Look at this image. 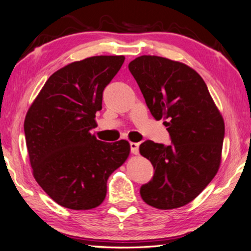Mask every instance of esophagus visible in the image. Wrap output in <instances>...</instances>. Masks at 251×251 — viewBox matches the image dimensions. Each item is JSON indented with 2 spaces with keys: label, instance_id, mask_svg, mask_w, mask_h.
Wrapping results in <instances>:
<instances>
[{
  "label": "esophagus",
  "instance_id": "1",
  "mask_svg": "<svg viewBox=\"0 0 251 251\" xmlns=\"http://www.w3.org/2000/svg\"><path fill=\"white\" fill-rule=\"evenodd\" d=\"M138 145L140 144L136 143V142H130V151H132L133 154H138Z\"/></svg>",
  "mask_w": 251,
  "mask_h": 251
}]
</instances>
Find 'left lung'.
<instances>
[{"label":"left lung","instance_id":"left-lung-1","mask_svg":"<svg viewBox=\"0 0 251 251\" xmlns=\"http://www.w3.org/2000/svg\"><path fill=\"white\" fill-rule=\"evenodd\" d=\"M128 69L156 121L173 144L145 141L140 153L154 168L152 180L141 187L150 206L173 209L190 203L218 174L222 158L224 121L203 78L181 62L143 55Z\"/></svg>","mask_w":251,"mask_h":251}]
</instances>
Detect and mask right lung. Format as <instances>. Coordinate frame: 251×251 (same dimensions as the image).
Masks as SVG:
<instances>
[{"instance_id":"obj_1","label":"right lung","mask_w":251,"mask_h":251,"mask_svg":"<svg viewBox=\"0 0 251 251\" xmlns=\"http://www.w3.org/2000/svg\"><path fill=\"white\" fill-rule=\"evenodd\" d=\"M125 56H92L51 74L29 107L25 135L32 175L63 207L91 209L102 203L107 180L128 158L130 145L104 143L90 129L102 92Z\"/></svg>"}]
</instances>
